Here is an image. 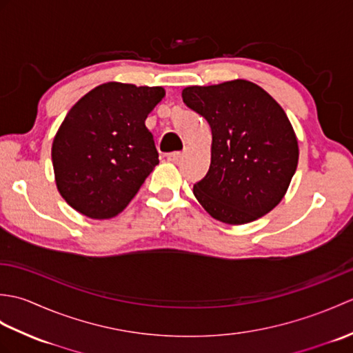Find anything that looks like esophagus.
<instances>
[{
	"mask_svg": "<svg viewBox=\"0 0 353 353\" xmlns=\"http://www.w3.org/2000/svg\"><path fill=\"white\" fill-rule=\"evenodd\" d=\"M167 159L170 161V162H172V163H176V162H179L182 159V153L181 152H174V153H170L168 156H167Z\"/></svg>",
	"mask_w": 353,
	"mask_h": 353,
	"instance_id": "34e87169",
	"label": "esophagus"
}]
</instances>
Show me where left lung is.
<instances>
[{"label": "left lung", "mask_w": 353, "mask_h": 353, "mask_svg": "<svg viewBox=\"0 0 353 353\" xmlns=\"http://www.w3.org/2000/svg\"><path fill=\"white\" fill-rule=\"evenodd\" d=\"M182 99L212 132L209 171L192 190L205 211L226 224H245L279 205L299 162L296 133L281 104L241 79L188 86Z\"/></svg>", "instance_id": "1"}]
</instances>
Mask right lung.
Wrapping results in <instances>:
<instances>
[{
	"instance_id": "1",
	"label": "right lung",
	"mask_w": 353,
	"mask_h": 353,
	"mask_svg": "<svg viewBox=\"0 0 353 353\" xmlns=\"http://www.w3.org/2000/svg\"><path fill=\"white\" fill-rule=\"evenodd\" d=\"M165 97L161 86L109 81L74 104L52 141L57 190L94 220L124 211L159 163L145 119Z\"/></svg>"
}]
</instances>
